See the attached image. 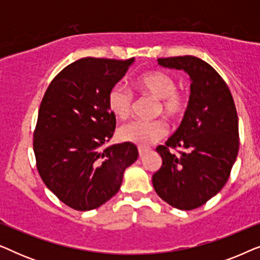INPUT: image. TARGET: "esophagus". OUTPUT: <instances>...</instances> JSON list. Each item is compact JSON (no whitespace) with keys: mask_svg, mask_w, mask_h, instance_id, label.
Here are the masks:
<instances>
[{"mask_svg":"<svg viewBox=\"0 0 260 260\" xmlns=\"http://www.w3.org/2000/svg\"><path fill=\"white\" fill-rule=\"evenodd\" d=\"M148 152V149L145 148H142V147H138V155L140 156H143Z\"/></svg>","mask_w":260,"mask_h":260,"instance_id":"1","label":"esophagus"}]
</instances>
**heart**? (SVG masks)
Returning <instances> with one entry per match:
<instances>
[{
	"mask_svg": "<svg viewBox=\"0 0 260 260\" xmlns=\"http://www.w3.org/2000/svg\"><path fill=\"white\" fill-rule=\"evenodd\" d=\"M137 87L142 92L157 99L155 108L156 115H161L176 122L183 116L187 109V99L182 92L177 90V81L169 73L161 71L147 72L136 80ZM134 95L129 88L122 84H116L108 93V108L116 118L125 119L133 110ZM167 134V125L161 119L143 122L131 120L117 131L120 141L137 144L138 147H149L162 140Z\"/></svg>",
	"mask_w": 260,
	"mask_h": 260,
	"instance_id": "b5f03b06",
	"label": "heart"
}]
</instances>
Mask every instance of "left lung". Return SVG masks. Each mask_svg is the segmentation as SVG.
Masks as SVG:
<instances>
[{
    "label": "left lung",
    "instance_id": "8db88e82",
    "mask_svg": "<svg viewBox=\"0 0 260 260\" xmlns=\"http://www.w3.org/2000/svg\"><path fill=\"white\" fill-rule=\"evenodd\" d=\"M159 66L183 70L190 77V95L179 129L158 145L162 166L152 175L159 198L190 211L206 204L229 180L239 150L238 115L230 88L219 73L193 55L157 59ZM180 147L179 155L170 149Z\"/></svg>",
    "mask_w": 260,
    "mask_h": 260
}]
</instances>
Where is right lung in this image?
Instances as JSON below:
<instances>
[{
	"label": "right lung",
	"instance_id": "add662e5",
	"mask_svg": "<svg viewBox=\"0 0 260 260\" xmlns=\"http://www.w3.org/2000/svg\"><path fill=\"white\" fill-rule=\"evenodd\" d=\"M134 61L79 59L52 80L42 98L33 141L38 172L48 189L77 211L110 200L138 157L129 142L103 148L116 129L108 93Z\"/></svg>",
	"mask_w": 260,
	"mask_h": 260
}]
</instances>
